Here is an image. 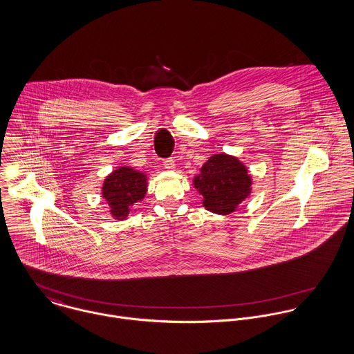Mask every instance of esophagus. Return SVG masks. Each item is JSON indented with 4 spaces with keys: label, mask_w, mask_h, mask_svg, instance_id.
<instances>
[{
    "label": "esophagus",
    "mask_w": 354,
    "mask_h": 354,
    "mask_svg": "<svg viewBox=\"0 0 354 354\" xmlns=\"http://www.w3.org/2000/svg\"><path fill=\"white\" fill-rule=\"evenodd\" d=\"M162 165H164V168H165V169H169V171L175 169V161H174L172 158H167V160H164Z\"/></svg>",
    "instance_id": "34e87169"
}]
</instances>
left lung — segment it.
<instances>
[{"instance_id":"left-lung-1","label":"left lung","mask_w":354,"mask_h":354,"mask_svg":"<svg viewBox=\"0 0 354 354\" xmlns=\"http://www.w3.org/2000/svg\"><path fill=\"white\" fill-rule=\"evenodd\" d=\"M193 179L203 196L205 209L217 214H230L252 193V176L248 168L234 156L213 154Z\"/></svg>"}]
</instances>
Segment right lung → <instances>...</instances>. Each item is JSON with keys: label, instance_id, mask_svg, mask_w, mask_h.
Here are the masks:
<instances>
[{"label": "right lung", "instance_id": "obj_1", "mask_svg": "<svg viewBox=\"0 0 354 354\" xmlns=\"http://www.w3.org/2000/svg\"><path fill=\"white\" fill-rule=\"evenodd\" d=\"M147 178L130 167H119L109 174L102 185V197L113 218L126 220L137 203L146 196Z\"/></svg>", "mask_w": 354, "mask_h": 354}]
</instances>
